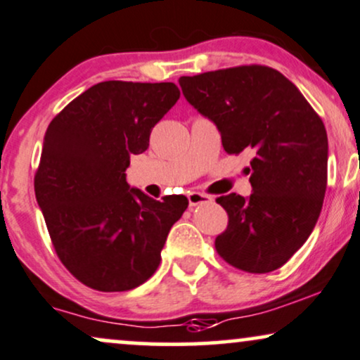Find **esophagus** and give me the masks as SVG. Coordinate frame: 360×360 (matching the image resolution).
Wrapping results in <instances>:
<instances>
[{"instance_id": "esophagus-1", "label": "esophagus", "mask_w": 360, "mask_h": 360, "mask_svg": "<svg viewBox=\"0 0 360 360\" xmlns=\"http://www.w3.org/2000/svg\"><path fill=\"white\" fill-rule=\"evenodd\" d=\"M188 201H189V206H198V205H206V202H211L213 201V198L207 196V194H205V193L191 191L188 194Z\"/></svg>"}]
</instances>
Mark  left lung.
I'll return each instance as SVG.
<instances>
[{
    "label": "left lung",
    "instance_id": "8db88e82",
    "mask_svg": "<svg viewBox=\"0 0 360 360\" xmlns=\"http://www.w3.org/2000/svg\"><path fill=\"white\" fill-rule=\"evenodd\" d=\"M179 85L186 101L216 124L228 154L255 153L250 198L216 199L228 213L216 251L248 274L283 266L322 211L328 158L322 119L287 77L265 65L181 77Z\"/></svg>",
    "mask_w": 360,
    "mask_h": 360
}]
</instances>
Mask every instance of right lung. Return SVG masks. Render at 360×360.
I'll return each instance as SVG.
<instances>
[{"label":"right lung","mask_w":360,"mask_h":360,"mask_svg":"<svg viewBox=\"0 0 360 360\" xmlns=\"http://www.w3.org/2000/svg\"><path fill=\"white\" fill-rule=\"evenodd\" d=\"M179 95L172 82H101L46 129L34 194L60 262L86 287L127 292L161 263L188 198L146 196L129 188L125 169Z\"/></svg>","instance_id":"right-lung-1"}]
</instances>
